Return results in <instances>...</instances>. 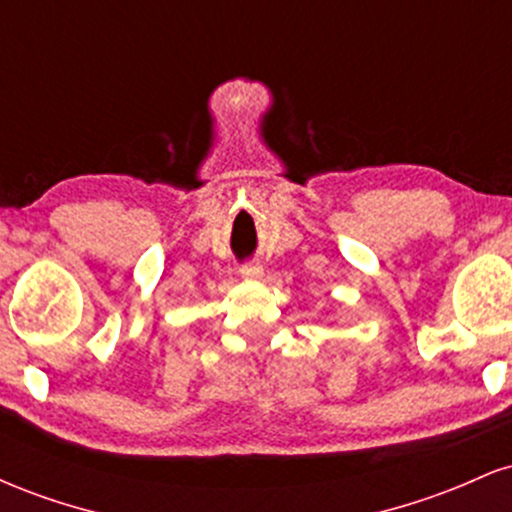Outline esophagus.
Listing matches in <instances>:
<instances>
[{
  "mask_svg": "<svg viewBox=\"0 0 512 512\" xmlns=\"http://www.w3.org/2000/svg\"><path fill=\"white\" fill-rule=\"evenodd\" d=\"M240 274H243L245 279H260L262 267L257 262H245L243 267H240Z\"/></svg>",
  "mask_w": 512,
  "mask_h": 512,
  "instance_id": "obj_1",
  "label": "esophagus"
}]
</instances>
